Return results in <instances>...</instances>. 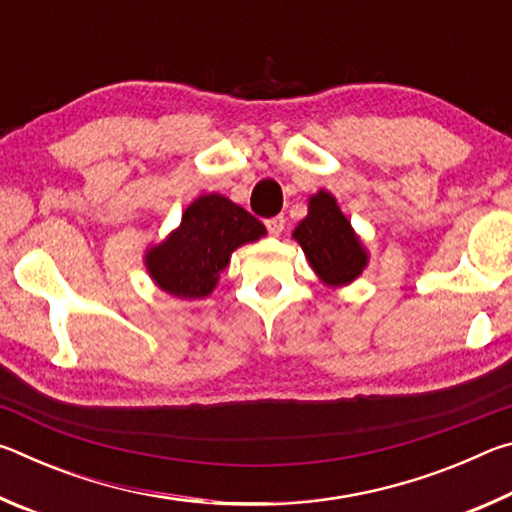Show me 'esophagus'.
<instances>
[{"label":"esophagus","instance_id":"34e87169","mask_svg":"<svg viewBox=\"0 0 512 512\" xmlns=\"http://www.w3.org/2000/svg\"><path fill=\"white\" fill-rule=\"evenodd\" d=\"M284 223H287V221H284V216H273V219L266 221V228L273 237H280L282 230H284Z\"/></svg>","mask_w":512,"mask_h":512}]
</instances>
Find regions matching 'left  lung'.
Masks as SVG:
<instances>
[{
    "mask_svg": "<svg viewBox=\"0 0 512 512\" xmlns=\"http://www.w3.org/2000/svg\"><path fill=\"white\" fill-rule=\"evenodd\" d=\"M291 237L300 244L311 271L329 289L348 287L370 262L368 248L327 189L309 196L307 216L293 228Z\"/></svg>",
    "mask_w": 512,
    "mask_h": 512,
    "instance_id": "obj_1",
    "label": "left lung"
}]
</instances>
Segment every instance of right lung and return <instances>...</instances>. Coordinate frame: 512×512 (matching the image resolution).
<instances>
[{
  "mask_svg": "<svg viewBox=\"0 0 512 512\" xmlns=\"http://www.w3.org/2000/svg\"><path fill=\"white\" fill-rule=\"evenodd\" d=\"M266 237V228L244 207L221 194L189 203L178 228L144 253L155 287L178 300L207 298L237 248Z\"/></svg>",
  "mask_w": 512,
  "mask_h": 512,
  "instance_id": "obj_1",
  "label": "right lung"
}]
</instances>
